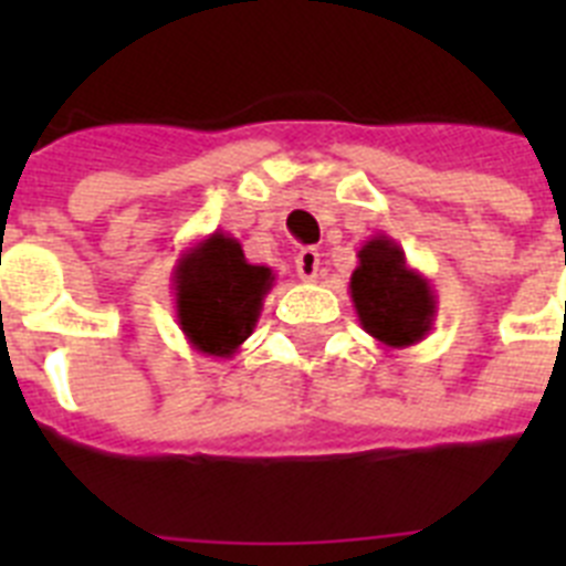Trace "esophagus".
<instances>
[{
    "label": "esophagus",
    "mask_w": 566,
    "mask_h": 566,
    "mask_svg": "<svg viewBox=\"0 0 566 566\" xmlns=\"http://www.w3.org/2000/svg\"><path fill=\"white\" fill-rule=\"evenodd\" d=\"M294 269H297L300 280H306V283L317 280V274H319V252H317V249H314V247L300 249L297 260H294Z\"/></svg>",
    "instance_id": "obj_1"
}]
</instances>
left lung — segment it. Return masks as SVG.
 Wrapping results in <instances>:
<instances>
[{
  "label": "left lung",
  "mask_w": 566,
  "mask_h": 566,
  "mask_svg": "<svg viewBox=\"0 0 566 566\" xmlns=\"http://www.w3.org/2000/svg\"><path fill=\"white\" fill-rule=\"evenodd\" d=\"M357 260L348 292L359 326L385 348L422 343L437 319V294L428 277L408 263L402 247L388 234L365 240Z\"/></svg>",
  "instance_id": "8db88e82"
}]
</instances>
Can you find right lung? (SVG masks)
I'll use <instances>...</instances> for the list:
<instances>
[{"label":"right lung","mask_w":566,"mask_h":566,"mask_svg":"<svg viewBox=\"0 0 566 566\" xmlns=\"http://www.w3.org/2000/svg\"><path fill=\"white\" fill-rule=\"evenodd\" d=\"M175 317L195 352L229 359L254 332L274 272L249 263L221 229L187 249L172 272Z\"/></svg>","instance_id":"1"}]
</instances>
